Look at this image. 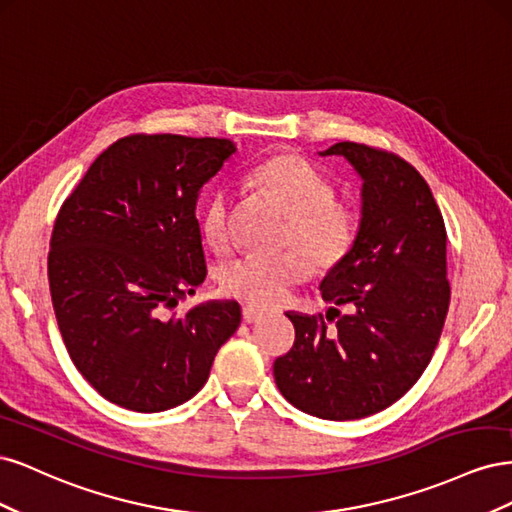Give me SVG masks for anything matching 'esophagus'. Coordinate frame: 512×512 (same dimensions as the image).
I'll use <instances>...</instances> for the list:
<instances>
[{
    "instance_id": "esophagus-1",
    "label": "esophagus",
    "mask_w": 512,
    "mask_h": 512,
    "mask_svg": "<svg viewBox=\"0 0 512 512\" xmlns=\"http://www.w3.org/2000/svg\"><path fill=\"white\" fill-rule=\"evenodd\" d=\"M262 318H265V312H262V309H256L252 305H245L243 307V320L245 322H258Z\"/></svg>"
}]
</instances>
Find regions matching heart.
Listing matches in <instances>:
<instances>
[{
  "label": "heart",
  "mask_w": 512,
  "mask_h": 512,
  "mask_svg": "<svg viewBox=\"0 0 512 512\" xmlns=\"http://www.w3.org/2000/svg\"><path fill=\"white\" fill-rule=\"evenodd\" d=\"M254 188L288 215L284 245H294L277 256H243L222 271V290L232 299L256 307H275L316 269H331L342 262L354 241L350 209L337 203L331 181L305 158L280 153L256 164L250 173ZM232 198L226 190L215 192L205 213V239L213 250L230 245Z\"/></svg>",
  "instance_id": "obj_1"
}]
</instances>
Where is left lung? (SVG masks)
I'll use <instances>...</instances> for the list:
<instances>
[{
	"label": "left lung",
	"mask_w": 512,
	"mask_h": 512,
	"mask_svg": "<svg viewBox=\"0 0 512 512\" xmlns=\"http://www.w3.org/2000/svg\"><path fill=\"white\" fill-rule=\"evenodd\" d=\"M320 156L346 158L363 179L359 232L320 282L335 329L288 312L294 344L273 376L294 408L354 421L404 397L431 361L451 303L446 228L427 181L395 153L346 141Z\"/></svg>",
	"instance_id": "left-lung-1"
}]
</instances>
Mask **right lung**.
I'll use <instances>...</instances> for the list:
<instances>
[{"label": "right lung", "instance_id": "right-lung-1", "mask_svg": "<svg viewBox=\"0 0 512 512\" xmlns=\"http://www.w3.org/2000/svg\"><path fill=\"white\" fill-rule=\"evenodd\" d=\"M237 151L228 138L132 134L89 166L51 235L49 284L68 354L121 408L162 412L203 389L239 329L237 301L166 316L205 282L200 188Z\"/></svg>", "mask_w": 512, "mask_h": 512}]
</instances>
